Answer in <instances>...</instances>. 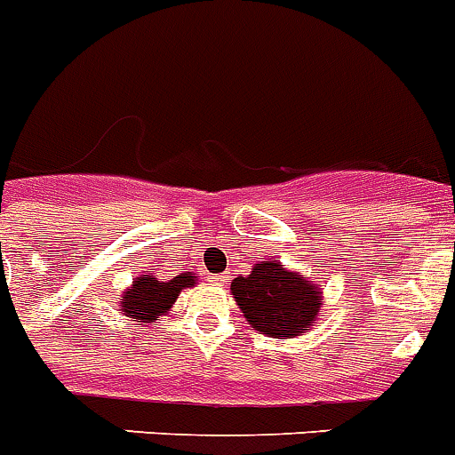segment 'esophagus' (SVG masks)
<instances>
[{"label": "esophagus", "mask_w": 455, "mask_h": 455, "mask_svg": "<svg viewBox=\"0 0 455 455\" xmlns=\"http://www.w3.org/2000/svg\"><path fill=\"white\" fill-rule=\"evenodd\" d=\"M209 278H212V283H225V281H228V275H225V274H212Z\"/></svg>", "instance_id": "34e87169"}]
</instances>
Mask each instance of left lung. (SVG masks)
<instances>
[{
  "label": "left lung",
  "mask_w": 455,
  "mask_h": 455,
  "mask_svg": "<svg viewBox=\"0 0 455 455\" xmlns=\"http://www.w3.org/2000/svg\"><path fill=\"white\" fill-rule=\"evenodd\" d=\"M232 299L255 331L269 339H297L315 327L322 310V287L281 259L258 262L230 285Z\"/></svg>",
  "instance_id": "1"
}]
</instances>
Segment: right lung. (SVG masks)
Instances as JSON below:
<instances>
[{"label":"right lung","instance_id":"right-lung-1","mask_svg":"<svg viewBox=\"0 0 455 455\" xmlns=\"http://www.w3.org/2000/svg\"><path fill=\"white\" fill-rule=\"evenodd\" d=\"M196 281L197 275L193 271H184V274L174 275L170 281L142 274L135 278L133 285L126 287L122 292L119 310H122V315L131 317L133 322L154 324L158 317L168 315L174 301L180 299L181 290L193 287Z\"/></svg>","mask_w":455,"mask_h":455}]
</instances>
